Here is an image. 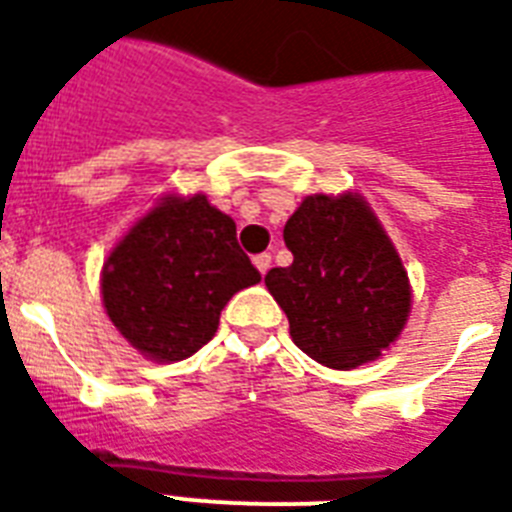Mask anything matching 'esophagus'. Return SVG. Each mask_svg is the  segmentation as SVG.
I'll use <instances>...</instances> for the list:
<instances>
[{"label":"esophagus","mask_w":512,"mask_h":512,"mask_svg":"<svg viewBox=\"0 0 512 512\" xmlns=\"http://www.w3.org/2000/svg\"><path fill=\"white\" fill-rule=\"evenodd\" d=\"M255 268L265 276V273L271 271V255H268V252H263V255H255Z\"/></svg>","instance_id":"34e87169"}]
</instances>
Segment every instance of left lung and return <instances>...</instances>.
<instances>
[{"instance_id": "obj_1", "label": "left lung", "mask_w": 512, "mask_h": 512, "mask_svg": "<svg viewBox=\"0 0 512 512\" xmlns=\"http://www.w3.org/2000/svg\"><path fill=\"white\" fill-rule=\"evenodd\" d=\"M292 265L265 287L303 353L329 369L374 361L401 335L412 292L401 257L361 196H308L284 225Z\"/></svg>"}]
</instances>
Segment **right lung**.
Returning <instances> with one entry per match:
<instances>
[{
    "label": "right lung",
    "mask_w": 512,
    "mask_h": 512,
    "mask_svg": "<svg viewBox=\"0 0 512 512\" xmlns=\"http://www.w3.org/2000/svg\"><path fill=\"white\" fill-rule=\"evenodd\" d=\"M260 281L236 241V223L207 196H167L103 265V305L143 356L183 361L207 345L220 311Z\"/></svg>",
    "instance_id": "obj_1"
}]
</instances>
